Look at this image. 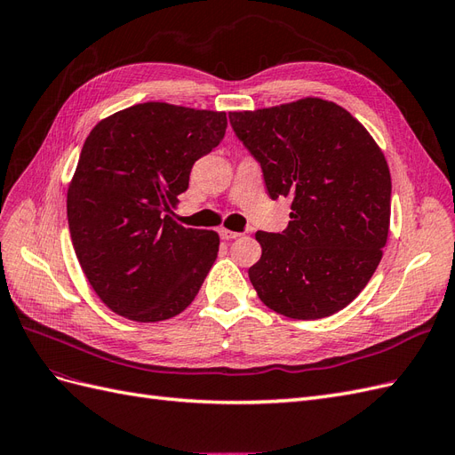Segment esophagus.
Here are the masks:
<instances>
[{"mask_svg":"<svg viewBox=\"0 0 455 455\" xmlns=\"http://www.w3.org/2000/svg\"><path fill=\"white\" fill-rule=\"evenodd\" d=\"M220 237L226 239V241H229V239H237V237H241V233H239V231H229V229L222 228V229H220Z\"/></svg>","mask_w":455,"mask_h":455,"instance_id":"34e87169","label":"esophagus"}]
</instances>
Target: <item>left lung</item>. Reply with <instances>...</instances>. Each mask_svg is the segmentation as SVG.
I'll return each instance as SVG.
<instances>
[{"label": "left lung", "instance_id": "left-lung-1", "mask_svg": "<svg viewBox=\"0 0 455 455\" xmlns=\"http://www.w3.org/2000/svg\"><path fill=\"white\" fill-rule=\"evenodd\" d=\"M229 123L259 163L269 197L292 199L283 233H256L261 258L249 277L259 299L301 321L347 307L387 243L383 151L347 109L323 99L231 112Z\"/></svg>", "mask_w": 455, "mask_h": 455}]
</instances>
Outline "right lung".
<instances>
[{
	"instance_id": "obj_1",
	"label": "right lung",
	"mask_w": 455,
	"mask_h": 455,
	"mask_svg": "<svg viewBox=\"0 0 455 455\" xmlns=\"http://www.w3.org/2000/svg\"><path fill=\"white\" fill-rule=\"evenodd\" d=\"M226 127L224 112L144 102L87 136L68 188V226L81 269L114 313L157 323L197 296L220 237L176 224L169 212Z\"/></svg>"
}]
</instances>
